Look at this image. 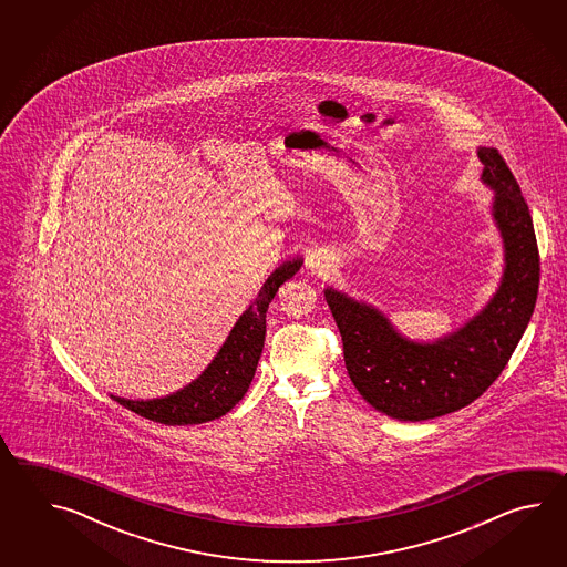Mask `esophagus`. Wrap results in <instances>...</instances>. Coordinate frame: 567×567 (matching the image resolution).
Listing matches in <instances>:
<instances>
[{"mask_svg": "<svg viewBox=\"0 0 567 567\" xmlns=\"http://www.w3.org/2000/svg\"><path fill=\"white\" fill-rule=\"evenodd\" d=\"M328 267H330V257L322 254V251H313V254L308 257V269H310L312 274H316V276H324L326 271H328Z\"/></svg>", "mask_w": 567, "mask_h": 567, "instance_id": "obj_1", "label": "esophagus"}]
</instances>
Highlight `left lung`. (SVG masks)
<instances>
[{"label":"left lung","mask_w":567,"mask_h":567,"mask_svg":"<svg viewBox=\"0 0 567 567\" xmlns=\"http://www.w3.org/2000/svg\"><path fill=\"white\" fill-rule=\"evenodd\" d=\"M481 181L493 190L503 276L493 298L435 340L401 334L386 313L340 289L324 296L337 320L350 381L374 410L399 422H425L471 405L503 373L529 324L539 289V251L513 172L494 147H478Z\"/></svg>","instance_id":"obj_1"}]
</instances>
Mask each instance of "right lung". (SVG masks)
<instances>
[{
    "label": "right lung",
    "mask_w": 567,
    "mask_h": 567,
    "mask_svg": "<svg viewBox=\"0 0 567 567\" xmlns=\"http://www.w3.org/2000/svg\"><path fill=\"white\" fill-rule=\"evenodd\" d=\"M303 259H289L266 279L254 303L239 316L229 337L203 373L176 393L156 399H125L111 395L120 405L152 422L193 425L213 422L229 413L254 381L257 362L266 342V313L279 286L300 271Z\"/></svg>",
    "instance_id": "add662e5"
}]
</instances>
